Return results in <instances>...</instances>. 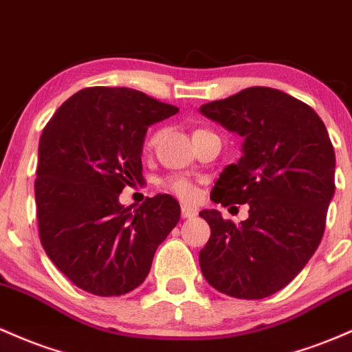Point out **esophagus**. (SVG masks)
Returning <instances> with one entry per match:
<instances>
[{"mask_svg":"<svg viewBox=\"0 0 352 352\" xmlns=\"http://www.w3.org/2000/svg\"><path fill=\"white\" fill-rule=\"evenodd\" d=\"M181 216H183L184 219H191V218H196L197 216V211L192 208H188V206H181Z\"/></svg>","mask_w":352,"mask_h":352,"instance_id":"esophagus-1","label":"esophagus"}]
</instances>
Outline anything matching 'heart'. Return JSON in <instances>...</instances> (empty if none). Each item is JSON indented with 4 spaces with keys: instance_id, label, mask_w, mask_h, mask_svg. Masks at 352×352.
Instances as JSON below:
<instances>
[{
    "instance_id": "1",
    "label": "heart",
    "mask_w": 352,
    "mask_h": 352,
    "mask_svg": "<svg viewBox=\"0 0 352 352\" xmlns=\"http://www.w3.org/2000/svg\"><path fill=\"white\" fill-rule=\"evenodd\" d=\"M155 143V138H151L149 140V144ZM164 188L168 189V191H171L173 195H176L177 197H181V199L184 201H192L197 195L195 184L191 183V181H188L186 177H181V176H173V177H168V179L164 181Z\"/></svg>"
}]
</instances>
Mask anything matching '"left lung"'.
Masks as SVG:
<instances>
[{"label": "left lung", "mask_w": 352, "mask_h": 352, "mask_svg": "<svg viewBox=\"0 0 352 352\" xmlns=\"http://www.w3.org/2000/svg\"><path fill=\"white\" fill-rule=\"evenodd\" d=\"M199 111L243 138V155L219 175L211 199L250 204L236 226L203 209L211 236L199 252L206 281L219 293L263 299L287 286L324 234L334 196L336 156L321 118L279 89L254 86Z\"/></svg>", "instance_id": "1"}]
</instances>
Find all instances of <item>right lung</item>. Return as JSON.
I'll return each mask as SVG.
<instances>
[{
    "mask_svg": "<svg viewBox=\"0 0 352 352\" xmlns=\"http://www.w3.org/2000/svg\"><path fill=\"white\" fill-rule=\"evenodd\" d=\"M179 111L131 88L94 86L66 100L43 129L34 181L39 239L54 266L82 291L136 289L181 216L169 195L131 211L124 186L143 179L146 131Z\"/></svg>",
    "mask_w": 352,
    "mask_h": 352,
    "instance_id": "add662e5",
    "label": "right lung"
}]
</instances>
